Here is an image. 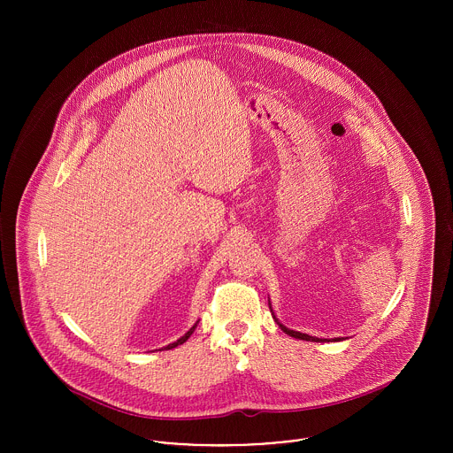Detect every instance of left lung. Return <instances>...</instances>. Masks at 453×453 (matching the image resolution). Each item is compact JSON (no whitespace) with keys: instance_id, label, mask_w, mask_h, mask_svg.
I'll return each mask as SVG.
<instances>
[{"instance_id":"8db88e82","label":"left lung","mask_w":453,"mask_h":453,"mask_svg":"<svg viewBox=\"0 0 453 453\" xmlns=\"http://www.w3.org/2000/svg\"><path fill=\"white\" fill-rule=\"evenodd\" d=\"M268 307H270V311H272V303H270V300H268ZM272 318L275 319V323L279 324V327L286 333V334H289V336H293V338H298V340H307V342H324V340H327V338H318V336H311V334H307V333H300V331H295V329H289V327H286L284 324L279 323V319L275 318V314H273V311H272ZM331 340H334V342H340L342 338H331Z\"/></svg>"}]
</instances>
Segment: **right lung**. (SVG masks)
I'll return each instance as SVG.
<instances>
[{"mask_svg":"<svg viewBox=\"0 0 453 453\" xmlns=\"http://www.w3.org/2000/svg\"><path fill=\"white\" fill-rule=\"evenodd\" d=\"M196 324H198V321H196V323H195L194 326H192V327H190V329H188V331H187V333H185V334H183V336H181V338H178V340H176V342H173V343H169V345H167V347H164V349H165V350H169V349H174V347H178V345H181V343H185V342H187V340H188V338H190V336H192V333H194L195 327H196Z\"/></svg>","mask_w":453,"mask_h":453,"instance_id":"obj_1","label":"right lung"}]
</instances>
